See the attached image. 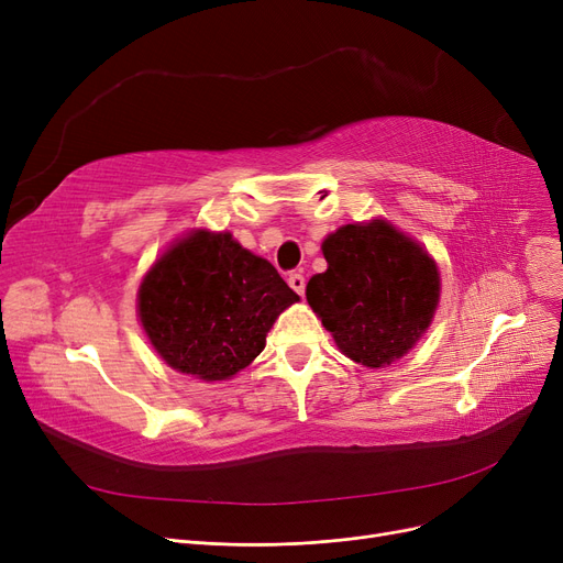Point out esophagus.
Returning <instances> with one entry per match:
<instances>
[{
	"label": "esophagus",
	"mask_w": 563,
	"mask_h": 563,
	"mask_svg": "<svg viewBox=\"0 0 563 563\" xmlns=\"http://www.w3.org/2000/svg\"><path fill=\"white\" fill-rule=\"evenodd\" d=\"M287 283H289V287L294 291L299 294V297H303V294H306V278H303V274H289Z\"/></svg>",
	"instance_id": "1"
}]
</instances>
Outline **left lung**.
<instances>
[{"instance_id":"left-lung-1","label":"left lung","mask_w":563,"mask_h":563,"mask_svg":"<svg viewBox=\"0 0 563 563\" xmlns=\"http://www.w3.org/2000/svg\"><path fill=\"white\" fill-rule=\"evenodd\" d=\"M321 251L329 269L310 278L306 297L340 351L365 367L401 358L435 312V262L388 221L344 225Z\"/></svg>"}]
</instances>
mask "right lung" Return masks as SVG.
<instances>
[{"label":"right lung","mask_w":563,"mask_h":563,"mask_svg":"<svg viewBox=\"0 0 563 563\" xmlns=\"http://www.w3.org/2000/svg\"><path fill=\"white\" fill-rule=\"evenodd\" d=\"M297 301L272 262L228 232L196 230L143 278L139 317L173 369L223 380L260 356L276 317Z\"/></svg>","instance_id":"1"}]
</instances>
